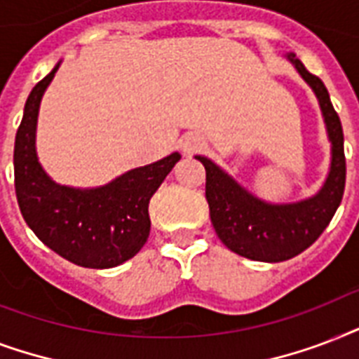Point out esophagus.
Here are the masks:
<instances>
[{
  "label": "esophagus",
  "instance_id": "34e87169",
  "mask_svg": "<svg viewBox=\"0 0 359 359\" xmlns=\"http://www.w3.org/2000/svg\"><path fill=\"white\" fill-rule=\"evenodd\" d=\"M180 147H182V151H184L186 154H196V152L203 151V149L207 147V141H205V137H203L201 134H186L184 137H182Z\"/></svg>",
  "mask_w": 359,
  "mask_h": 359
}]
</instances>
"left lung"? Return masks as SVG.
I'll return each mask as SVG.
<instances>
[{"mask_svg": "<svg viewBox=\"0 0 359 359\" xmlns=\"http://www.w3.org/2000/svg\"><path fill=\"white\" fill-rule=\"evenodd\" d=\"M289 59L317 95L332 141V168L323 190L306 201L268 205L240 188L208 158L196 156L207 171L205 196L216 235L231 251L251 261L281 262L307 250L328 227L345 191V140L339 115L323 80L311 74L296 55L290 53Z\"/></svg>", "mask_w": 359, "mask_h": 359, "instance_id": "left-lung-1", "label": "left lung"}]
</instances>
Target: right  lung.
Returning a JSON list of instances; mask_svg holds the SVG:
<instances>
[{
	"label": "right lung",
	"instance_id": "1",
	"mask_svg": "<svg viewBox=\"0 0 359 359\" xmlns=\"http://www.w3.org/2000/svg\"><path fill=\"white\" fill-rule=\"evenodd\" d=\"M55 69L27 97L14 141V190L20 212L44 244L67 261L86 268H114L143 248L151 231L149 201L180 160L179 152L132 169L95 190L55 184L35 152L41 98Z\"/></svg>",
	"mask_w": 359,
	"mask_h": 359
}]
</instances>
